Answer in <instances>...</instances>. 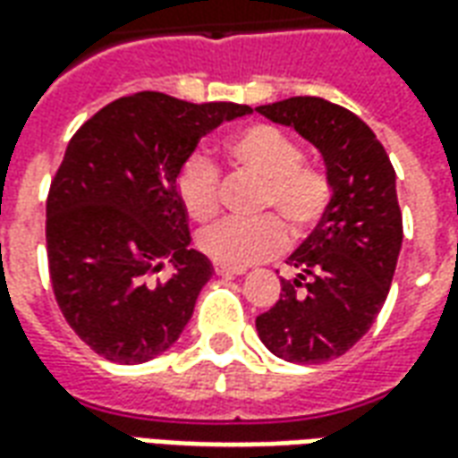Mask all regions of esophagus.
I'll list each match as a JSON object with an SVG mask.
<instances>
[{
	"mask_svg": "<svg viewBox=\"0 0 458 458\" xmlns=\"http://www.w3.org/2000/svg\"><path fill=\"white\" fill-rule=\"evenodd\" d=\"M213 269H216V275H220V277H235V275H245V267H228V265H220V262H216V265H213Z\"/></svg>",
	"mask_w": 458,
	"mask_h": 458,
	"instance_id": "esophagus-1",
	"label": "esophagus"
}]
</instances>
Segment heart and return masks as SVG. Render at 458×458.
<instances>
[{
    "mask_svg": "<svg viewBox=\"0 0 458 458\" xmlns=\"http://www.w3.org/2000/svg\"><path fill=\"white\" fill-rule=\"evenodd\" d=\"M230 161L262 181L258 208L277 210L289 228L304 233L317 225L331 200L327 174L304 164L297 141L275 124H248L225 141ZM176 193L191 218L210 220L220 208V171L203 157L191 154L176 171ZM287 225L277 216L223 220L199 238L200 250L228 267H248L287 248Z\"/></svg>",
    "mask_w": 458,
    "mask_h": 458,
    "instance_id": "1",
    "label": "heart"
}]
</instances>
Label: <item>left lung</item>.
I'll list each match as a JSON object with an SVG mask.
<instances>
[{
    "instance_id": "1",
    "label": "left lung",
    "mask_w": 458,
    "mask_h": 458,
    "mask_svg": "<svg viewBox=\"0 0 458 458\" xmlns=\"http://www.w3.org/2000/svg\"><path fill=\"white\" fill-rule=\"evenodd\" d=\"M258 113L297 130L321 151L331 200L289 255L297 277L282 279L277 304L255 327L277 358L327 363L368 334L390 292L403 248L394 169L373 130L324 98H289L259 105Z\"/></svg>"
}]
</instances>
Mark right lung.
<instances>
[{"instance_id": "add662e5", "label": "right lung", "mask_w": 458, "mask_h": 458, "mask_svg": "<svg viewBox=\"0 0 458 458\" xmlns=\"http://www.w3.org/2000/svg\"><path fill=\"white\" fill-rule=\"evenodd\" d=\"M250 113L144 90L68 141L46 200L48 272L65 321L98 355L147 363L179 341L213 265L189 248L176 171L200 137ZM166 261L172 275L159 278Z\"/></svg>"}]
</instances>
